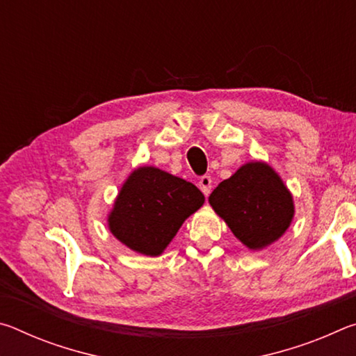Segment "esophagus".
<instances>
[{"label": "esophagus", "instance_id": "34e87169", "mask_svg": "<svg viewBox=\"0 0 356 356\" xmlns=\"http://www.w3.org/2000/svg\"><path fill=\"white\" fill-rule=\"evenodd\" d=\"M200 188L204 195L209 196L210 191H212V177L210 176H202L200 179Z\"/></svg>", "mask_w": 356, "mask_h": 356}]
</instances>
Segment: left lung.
I'll return each mask as SVG.
<instances>
[{"mask_svg":"<svg viewBox=\"0 0 356 356\" xmlns=\"http://www.w3.org/2000/svg\"><path fill=\"white\" fill-rule=\"evenodd\" d=\"M212 209L250 250H262L287 231L293 200L281 177L264 161H250L209 196Z\"/></svg>","mask_w":356,"mask_h":356,"instance_id":"1","label":"left lung"}]
</instances>
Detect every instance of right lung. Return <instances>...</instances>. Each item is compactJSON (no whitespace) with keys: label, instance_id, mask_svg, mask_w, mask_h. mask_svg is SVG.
I'll return each mask as SVG.
<instances>
[{"label":"right lung","instance_id":"obj_1","mask_svg":"<svg viewBox=\"0 0 356 356\" xmlns=\"http://www.w3.org/2000/svg\"><path fill=\"white\" fill-rule=\"evenodd\" d=\"M204 204L191 182L154 166L130 174L108 215V227L119 242L146 256H160L184 221Z\"/></svg>","mask_w":356,"mask_h":356}]
</instances>
